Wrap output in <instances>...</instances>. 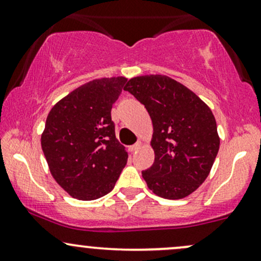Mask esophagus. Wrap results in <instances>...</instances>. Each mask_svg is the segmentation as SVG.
<instances>
[{"mask_svg": "<svg viewBox=\"0 0 261 261\" xmlns=\"http://www.w3.org/2000/svg\"><path fill=\"white\" fill-rule=\"evenodd\" d=\"M142 146H143V142H142V141H137V142L135 143L134 146H131V147H130V150H131V152H136V150H137V149H140L141 147H142Z\"/></svg>", "mask_w": 261, "mask_h": 261, "instance_id": "34e87169", "label": "esophagus"}]
</instances>
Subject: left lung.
Returning <instances> with one entry per match:
<instances>
[{"mask_svg": "<svg viewBox=\"0 0 261 261\" xmlns=\"http://www.w3.org/2000/svg\"><path fill=\"white\" fill-rule=\"evenodd\" d=\"M146 107L153 124L154 163L142 171L156 196L181 199L208 177L220 147L214 114L193 91L165 75H141L124 87Z\"/></svg>", "mask_w": 261, "mask_h": 261, "instance_id": "1", "label": "left lung"}]
</instances>
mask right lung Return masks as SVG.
Returning a JSON list of instances; mask_svg holds the SVG:
<instances>
[{"mask_svg":"<svg viewBox=\"0 0 261 261\" xmlns=\"http://www.w3.org/2000/svg\"><path fill=\"white\" fill-rule=\"evenodd\" d=\"M127 79H95L58 100L47 115L41 147L56 182L73 198L106 196L127 162L111 111Z\"/></svg>","mask_w":261,"mask_h":261,"instance_id":"add662e5","label":"right lung"}]
</instances>
